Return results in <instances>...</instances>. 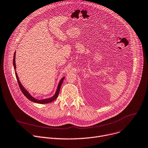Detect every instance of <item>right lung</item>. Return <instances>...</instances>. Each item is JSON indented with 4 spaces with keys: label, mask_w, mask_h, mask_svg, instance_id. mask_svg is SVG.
I'll use <instances>...</instances> for the list:
<instances>
[{
    "label": "right lung",
    "mask_w": 148,
    "mask_h": 148,
    "mask_svg": "<svg viewBox=\"0 0 148 148\" xmlns=\"http://www.w3.org/2000/svg\"><path fill=\"white\" fill-rule=\"evenodd\" d=\"M16 57V52L14 53V57H13V66H14V70H15V74H16V78H17V82H18V85L20 86V88L21 89V90L22 91L24 95V96L27 98V99H28L29 100H30L31 101L33 102H35V103H39V104H46V103H51L52 102V101H55L56 98L58 97V95H59V92H60V88H61V86H62V82H63V80L64 79V77L63 78H62L61 79V80L60 81L59 83V85L58 86V88H57V90L56 91V93H55V95L50 97V98H47V99H42V100H39V99H35V97H34L33 96H32L30 93L24 88V87L22 85V84H21L20 80H19V78L18 77V75H17V74L16 73V60H15V58Z\"/></svg>",
    "instance_id": "obj_1"
}]
</instances>
